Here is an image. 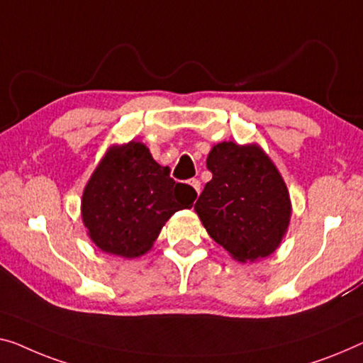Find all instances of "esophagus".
<instances>
[{"instance_id":"1","label":"esophagus","mask_w":363,"mask_h":363,"mask_svg":"<svg viewBox=\"0 0 363 363\" xmlns=\"http://www.w3.org/2000/svg\"><path fill=\"white\" fill-rule=\"evenodd\" d=\"M189 186H192V189H194V191H196L197 197H199V194H200V181L199 179H191V181H189Z\"/></svg>"}]
</instances>
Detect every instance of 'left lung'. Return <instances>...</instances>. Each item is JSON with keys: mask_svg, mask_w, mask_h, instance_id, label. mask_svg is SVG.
I'll use <instances>...</instances> for the list:
<instances>
[{"mask_svg": "<svg viewBox=\"0 0 363 363\" xmlns=\"http://www.w3.org/2000/svg\"><path fill=\"white\" fill-rule=\"evenodd\" d=\"M212 181L194 205L200 221L236 261H257L277 250L291 205L275 164L257 145L223 142L208 153Z\"/></svg>", "mask_w": 363, "mask_h": 363, "instance_id": "left-lung-1", "label": "left lung"}]
</instances>
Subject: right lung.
Here are the masks:
<instances>
[{
	"label": "right lung",
	"mask_w": 363,
	"mask_h": 363,
	"mask_svg": "<svg viewBox=\"0 0 363 363\" xmlns=\"http://www.w3.org/2000/svg\"><path fill=\"white\" fill-rule=\"evenodd\" d=\"M197 194L169 177L140 142L111 147L81 199V216L91 241L121 257L148 252L171 215L191 208Z\"/></svg>",
	"instance_id": "obj_1"
}]
</instances>
